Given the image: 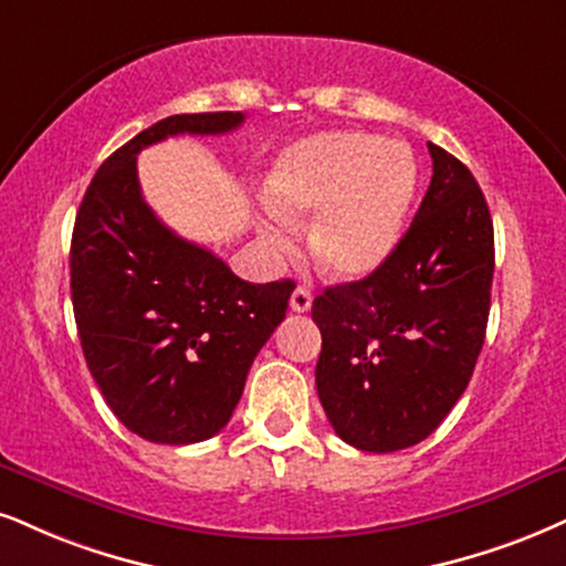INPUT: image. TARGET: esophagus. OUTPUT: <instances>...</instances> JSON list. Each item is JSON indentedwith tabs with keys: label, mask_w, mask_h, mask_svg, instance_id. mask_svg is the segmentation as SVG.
Segmentation results:
<instances>
[{
	"label": "esophagus",
	"mask_w": 566,
	"mask_h": 566,
	"mask_svg": "<svg viewBox=\"0 0 566 566\" xmlns=\"http://www.w3.org/2000/svg\"><path fill=\"white\" fill-rule=\"evenodd\" d=\"M310 306H312V291H306L298 285L294 294H291V310L302 315V312H310Z\"/></svg>",
	"instance_id": "34e87169"
}]
</instances>
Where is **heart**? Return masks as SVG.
Returning <instances> with one entry per match:
<instances>
[{"instance_id":"heart-1","label":"heart","mask_w":566,"mask_h":566,"mask_svg":"<svg viewBox=\"0 0 566 566\" xmlns=\"http://www.w3.org/2000/svg\"><path fill=\"white\" fill-rule=\"evenodd\" d=\"M417 193V163L399 142L359 130H327L283 151L264 178V201L277 218L310 228V251L327 275L359 281L399 243ZM275 249L289 247L281 228H264Z\"/></svg>"}]
</instances>
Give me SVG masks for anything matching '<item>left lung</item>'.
<instances>
[{
	"instance_id": "1",
	"label": "left lung",
	"mask_w": 566,
	"mask_h": 566,
	"mask_svg": "<svg viewBox=\"0 0 566 566\" xmlns=\"http://www.w3.org/2000/svg\"><path fill=\"white\" fill-rule=\"evenodd\" d=\"M432 178L378 270L325 289L315 382L333 430L359 451L424 441L464 394L485 340L493 220L467 165L428 144Z\"/></svg>"
}]
</instances>
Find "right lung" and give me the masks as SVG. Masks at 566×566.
Instances as JSON below:
<instances>
[{
  "mask_svg": "<svg viewBox=\"0 0 566 566\" xmlns=\"http://www.w3.org/2000/svg\"><path fill=\"white\" fill-rule=\"evenodd\" d=\"M241 123V113L165 117L104 159L75 214L70 294L83 357L117 420L151 443H199L226 428L296 289L241 281L142 197L144 146Z\"/></svg>",
  "mask_w": 566,
  "mask_h": 566,
  "instance_id": "add662e5",
  "label": "right lung"
}]
</instances>
